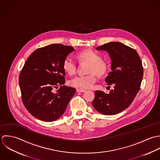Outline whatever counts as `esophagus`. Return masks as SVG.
Masks as SVG:
<instances>
[{
    "label": "esophagus",
    "mask_w": 160,
    "mask_h": 160,
    "mask_svg": "<svg viewBox=\"0 0 160 160\" xmlns=\"http://www.w3.org/2000/svg\"><path fill=\"white\" fill-rule=\"evenodd\" d=\"M86 92V90L82 89V88H77V92L78 93H82V92Z\"/></svg>",
    "instance_id": "esophagus-1"
}]
</instances>
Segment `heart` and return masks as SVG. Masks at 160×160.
Segmentation results:
<instances>
[{"label": "heart", "instance_id": "heart-1", "mask_svg": "<svg viewBox=\"0 0 160 160\" xmlns=\"http://www.w3.org/2000/svg\"><path fill=\"white\" fill-rule=\"evenodd\" d=\"M77 58L80 63H88L85 75L77 76L68 82V84L73 87L80 88H92L96 82V74L102 77L105 75L109 70V62L102 58L101 55L93 49L83 50L77 54ZM62 68L65 73L69 75L75 73L77 69L76 61L67 56L62 62Z\"/></svg>", "mask_w": 160, "mask_h": 160}]
</instances>
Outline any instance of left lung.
<instances>
[{
    "mask_svg": "<svg viewBox=\"0 0 160 160\" xmlns=\"http://www.w3.org/2000/svg\"><path fill=\"white\" fill-rule=\"evenodd\" d=\"M96 49L109 54L111 71L105 81L114 88L109 94L96 91L92 105L102 114H116L128 108L140 90L143 75L142 61L135 49L119 42H110Z\"/></svg>",
    "mask_w": 160,
    "mask_h": 160,
    "instance_id": "1",
    "label": "left lung"
}]
</instances>
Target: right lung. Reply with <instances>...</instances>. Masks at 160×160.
I'll return each instance as SVG.
<instances>
[{
    "label": "right lung",
    "instance_id": "add662e5",
    "mask_svg": "<svg viewBox=\"0 0 160 160\" xmlns=\"http://www.w3.org/2000/svg\"><path fill=\"white\" fill-rule=\"evenodd\" d=\"M70 46L53 44L36 49L24 64L19 85L22 102L36 118L46 122L59 119L64 114L76 90L65 83L62 62L73 51ZM60 88L56 93L54 88Z\"/></svg>",
    "mask_w": 160,
    "mask_h": 160
}]
</instances>
